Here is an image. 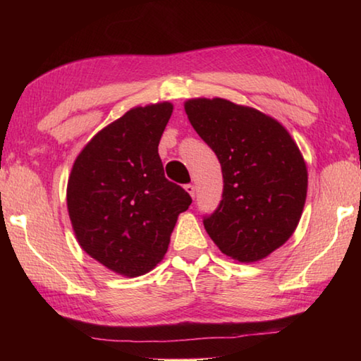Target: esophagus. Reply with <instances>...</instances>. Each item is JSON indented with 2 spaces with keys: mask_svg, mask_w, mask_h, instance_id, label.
<instances>
[{
  "mask_svg": "<svg viewBox=\"0 0 361 361\" xmlns=\"http://www.w3.org/2000/svg\"><path fill=\"white\" fill-rule=\"evenodd\" d=\"M185 189H186V192L194 199V195H195V188H194V185H186Z\"/></svg>",
  "mask_w": 361,
  "mask_h": 361,
  "instance_id": "34e87169",
  "label": "esophagus"
}]
</instances>
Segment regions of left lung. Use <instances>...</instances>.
I'll return each mask as SVG.
<instances>
[{"label": "left lung", "instance_id": "8db88e82", "mask_svg": "<svg viewBox=\"0 0 361 361\" xmlns=\"http://www.w3.org/2000/svg\"><path fill=\"white\" fill-rule=\"evenodd\" d=\"M188 119L215 151L223 199L204 219L221 253L239 262L264 259L298 228L307 195V167L277 119L226 99H189Z\"/></svg>", "mask_w": 361, "mask_h": 361}]
</instances>
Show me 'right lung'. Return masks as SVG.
<instances>
[{"instance_id":"right-lung-1","label":"right lung","mask_w":361,"mask_h":361,"mask_svg":"<svg viewBox=\"0 0 361 361\" xmlns=\"http://www.w3.org/2000/svg\"><path fill=\"white\" fill-rule=\"evenodd\" d=\"M173 105L135 106L95 133L66 186L76 240L90 258L124 277L152 271L191 197L164 175L157 146Z\"/></svg>"}]
</instances>
